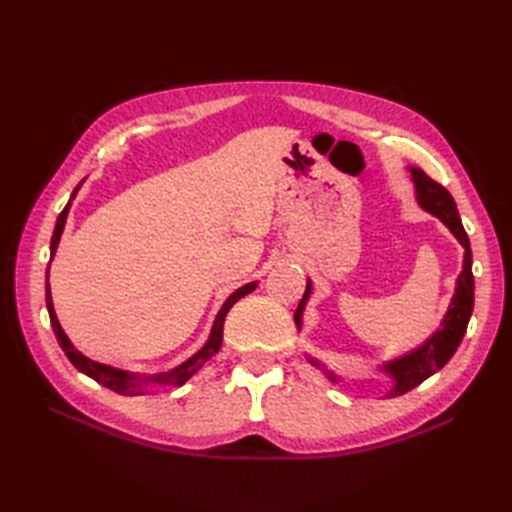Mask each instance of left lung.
Wrapping results in <instances>:
<instances>
[{"instance_id":"1","label":"left lung","mask_w":512,"mask_h":512,"mask_svg":"<svg viewBox=\"0 0 512 512\" xmlns=\"http://www.w3.org/2000/svg\"><path fill=\"white\" fill-rule=\"evenodd\" d=\"M410 173H412V179L416 185L418 205H421L425 211L438 215V218L448 226V230L453 232L457 241L463 245V250H466V258H463V271L457 280L453 303H451V307H448V312L442 320V329L418 350H412L410 354L399 356V359L384 365V369L395 378L393 391L389 393V397L404 395V393L416 389L418 384L425 382L429 376L436 374V371H440L448 361H451V356L459 348L463 335H466L468 322H470L472 309H474L472 250H470L468 232L461 224L455 200H453L451 192H448L442 183L433 181L425 173V170L410 168ZM309 292H312V284L307 282L303 299L297 307V312H294V322H297V327H301V314H303V307L309 299ZM312 363L316 365V361H312ZM329 378L335 380V376H329Z\"/></svg>"}]
</instances>
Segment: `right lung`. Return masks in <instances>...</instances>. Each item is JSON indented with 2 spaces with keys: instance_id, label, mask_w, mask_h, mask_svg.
Wrapping results in <instances>:
<instances>
[{
  "instance_id": "right-lung-1",
  "label": "right lung",
  "mask_w": 512,
  "mask_h": 512,
  "mask_svg": "<svg viewBox=\"0 0 512 512\" xmlns=\"http://www.w3.org/2000/svg\"><path fill=\"white\" fill-rule=\"evenodd\" d=\"M79 188H81V185H76V190L72 192V198L76 196V192H79ZM72 198H70V203H72ZM70 203L64 207V211H61L59 218H57V224H55V230H53V239H51V258H53L55 250H57L61 230H64ZM46 282H49V269H46ZM254 288H256V282L245 284V286H241L237 292L230 294V297L226 299V303L222 305L218 318H215V322H213L211 337H209V342L203 346V350H198V352L192 356V359H188L183 365L175 367L173 371H166V374H156L153 378H149V382H156V384H175V386H181V384L188 382V380L196 374V371H198L200 367H203L215 352L220 350V346H222V333H224V318H226V314L230 312V307L235 305L239 299H243L245 294H250ZM46 307H49L51 327H53V331H55L57 342H59L61 350L66 352L70 363H72L76 369L83 371L85 376L94 378L96 382L104 384L106 389H111V391H115V393H119V395H141V386H143V384L138 382L134 376L126 374V371H121V369H115V367H108V365L91 361V359H87V356H83L79 350H76V348L70 344V339L66 337L64 331H61L59 322H57L55 309H53V301H51L49 284H46Z\"/></svg>"
}]
</instances>
